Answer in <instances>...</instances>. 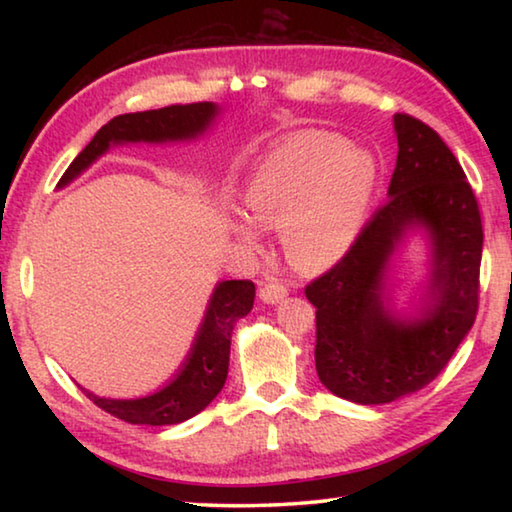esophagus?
<instances>
[{"label":"esophagus","mask_w":512,"mask_h":512,"mask_svg":"<svg viewBox=\"0 0 512 512\" xmlns=\"http://www.w3.org/2000/svg\"><path fill=\"white\" fill-rule=\"evenodd\" d=\"M289 289L284 287L282 282H264L262 289H259V298H262L266 305H275V302H280L287 298Z\"/></svg>","instance_id":"1"}]
</instances>
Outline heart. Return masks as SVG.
<instances>
[{"instance_id":"obj_1","label":"heart","mask_w":512,"mask_h":512,"mask_svg":"<svg viewBox=\"0 0 512 512\" xmlns=\"http://www.w3.org/2000/svg\"><path fill=\"white\" fill-rule=\"evenodd\" d=\"M375 178L370 153L334 133L302 131L259 162L241 201L258 228L282 232L293 266L314 273L334 266L357 241ZM254 226L232 219L228 230L244 248L259 250Z\"/></svg>"}]
</instances>
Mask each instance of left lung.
Listing matches in <instances>:
<instances>
[{"label":"left lung","mask_w":512,"mask_h":512,"mask_svg":"<svg viewBox=\"0 0 512 512\" xmlns=\"http://www.w3.org/2000/svg\"><path fill=\"white\" fill-rule=\"evenodd\" d=\"M397 164L388 201L327 273L307 284L316 307V372L327 391L357 404H388L436 379L479 309L483 228L465 171L424 121L393 117ZM428 230L430 277L419 314L387 305L390 257L405 232Z\"/></svg>","instance_id":"obj_1"}]
</instances>
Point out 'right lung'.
Instances as JSON below:
<instances>
[{"instance_id": "add662e5", "label": "right lung", "mask_w": 512, "mask_h": 512, "mask_svg": "<svg viewBox=\"0 0 512 512\" xmlns=\"http://www.w3.org/2000/svg\"><path fill=\"white\" fill-rule=\"evenodd\" d=\"M216 115H219V106L212 101H203L160 110L128 112V115L110 119L69 164L58 187H65L76 176H81L112 144L196 140L207 131ZM253 300L255 284L250 280H225L216 284L192 350L180 366L178 375L158 393L137 397V400H108V397H97L85 388L83 393L99 409L131 424L162 427V424H178L194 418L221 393L225 377H228L232 329L239 318H244L253 309Z\"/></svg>"}]
</instances>
